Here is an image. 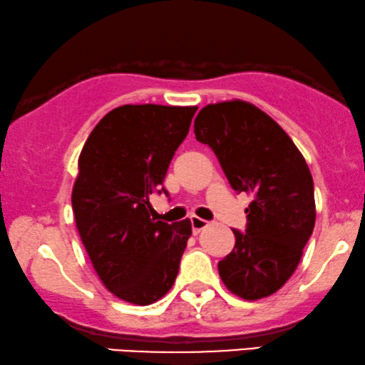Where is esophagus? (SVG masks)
Segmentation results:
<instances>
[{
	"mask_svg": "<svg viewBox=\"0 0 365 365\" xmlns=\"http://www.w3.org/2000/svg\"><path fill=\"white\" fill-rule=\"evenodd\" d=\"M190 226H192V232H194V235H197V232H200L202 230H204V227H207L209 222L205 221V219L192 216L190 217Z\"/></svg>",
	"mask_w": 365,
	"mask_h": 365,
	"instance_id": "1",
	"label": "esophagus"
}]
</instances>
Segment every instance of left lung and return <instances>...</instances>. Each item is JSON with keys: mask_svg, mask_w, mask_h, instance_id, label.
Instances as JSON below:
<instances>
[{"mask_svg": "<svg viewBox=\"0 0 365 365\" xmlns=\"http://www.w3.org/2000/svg\"><path fill=\"white\" fill-rule=\"evenodd\" d=\"M195 139L217 156L232 190L248 192L247 230L217 263L231 292L255 301L277 292L296 270L314 227V185L304 158L277 122L252 103L207 105Z\"/></svg>", "mask_w": 365, "mask_h": 365, "instance_id": "left-lung-1", "label": "left lung"}]
</instances>
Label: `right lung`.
<instances>
[{
  "mask_svg": "<svg viewBox=\"0 0 365 365\" xmlns=\"http://www.w3.org/2000/svg\"><path fill=\"white\" fill-rule=\"evenodd\" d=\"M197 107L122 105L91 130L73 188L78 231L96 274L113 296L146 306L178 275L190 221L151 219V194H165L166 171Z\"/></svg>",
  "mask_w": 365,
  "mask_h": 365,
  "instance_id": "add662e5",
  "label": "right lung"
}]
</instances>
